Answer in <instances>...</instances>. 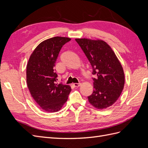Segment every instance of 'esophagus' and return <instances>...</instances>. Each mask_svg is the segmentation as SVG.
I'll list each match as a JSON object with an SVG mask.
<instances>
[{
	"label": "esophagus",
	"mask_w": 148,
	"mask_h": 148,
	"mask_svg": "<svg viewBox=\"0 0 148 148\" xmlns=\"http://www.w3.org/2000/svg\"><path fill=\"white\" fill-rule=\"evenodd\" d=\"M80 85H81V83H74L73 84V86L75 87H79Z\"/></svg>",
	"instance_id": "obj_1"
}]
</instances>
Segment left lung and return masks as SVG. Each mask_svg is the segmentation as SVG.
<instances>
[{"mask_svg": "<svg viewBox=\"0 0 148 148\" xmlns=\"http://www.w3.org/2000/svg\"><path fill=\"white\" fill-rule=\"evenodd\" d=\"M92 68L94 91L89 102L98 109H106L117 101L124 87L123 67L108 44L102 40L75 39Z\"/></svg>", "mask_w": 148, "mask_h": 148, "instance_id": "left-lung-1", "label": "left lung"}]
</instances>
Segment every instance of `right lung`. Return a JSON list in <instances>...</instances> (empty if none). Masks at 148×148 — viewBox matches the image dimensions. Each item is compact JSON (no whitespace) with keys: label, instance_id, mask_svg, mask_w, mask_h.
Here are the masks:
<instances>
[{"label":"right lung","instance_id":"add662e5","mask_svg":"<svg viewBox=\"0 0 148 148\" xmlns=\"http://www.w3.org/2000/svg\"><path fill=\"white\" fill-rule=\"evenodd\" d=\"M71 40L56 36L40 43L26 66V82L31 96L41 109L55 112L61 109L71 91L69 85L56 83L54 67L61 48Z\"/></svg>","mask_w":148,"mask_h":148}]
</instances>
